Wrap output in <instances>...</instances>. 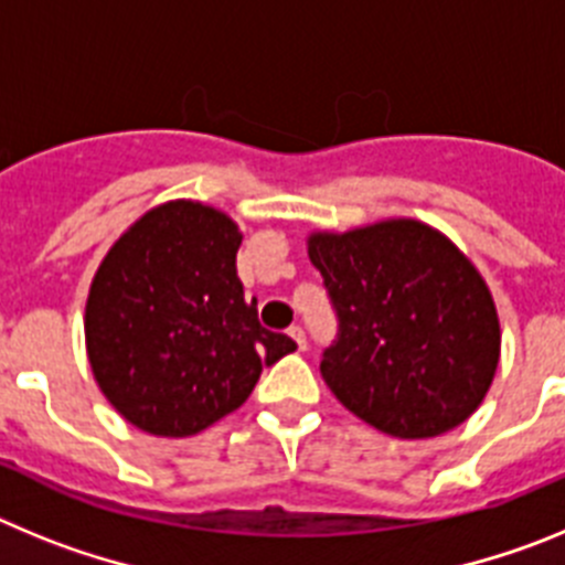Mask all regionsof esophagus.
Returning <instances> with one entry per match:
<instances>
[{
	"label": "esophagus",
	"instance_id": "1",
	"mask_svg": "<svg viewBox=\"0 0 565 565\" xmlns=\"http://www.w3.org/2000/svg\"><path fill=\"white\" fill-rule=\"evenodd\" d=\"M288 337H291L294 342H297L299 351H306V348H308V337H306V331H302V328L291 326V328H288Z\"/></svg>",
	"mask_w": 565,
	"mask_h": 565
}]
</instances>
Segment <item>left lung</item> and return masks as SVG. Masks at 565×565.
Returning a JSON list of instances; mask_svg holds the SVG:
<instances>
[{"label":"left lung","mask_w":565,"mask_h":565,"mask_svg":"<svg viewBox=\"0 0 565 565\" xmlns=\"http://www.w3.org/2000/svg\"><path fill=\"white\" fill-rule=\"evenodd\" d=\"M308 257L337 313L319 371L362 422L433 438L478 411L501 356L495 302L436 228L387 221L311 234Z\"/></svg>","instance_id":"1"}]
</instances>
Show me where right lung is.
<instances>
[{"label": "right lung", "mask_w": 565, "mask_h": 565, "mask_svg": "<svg viewBox=\"0 0 565 565\" xmlns=\"http://www.w3.org/2000/svg\"><path fill=\"white\" fill-rule=\"evenodd\" d=\"M243 234L212 206L172 201L129 226L87 297L89 367L143 433L194 436L246 402L297 342L259 326L237 277Z\"/></svg>", "instance_id": "add662e5"}]
</instances>
